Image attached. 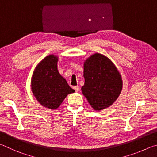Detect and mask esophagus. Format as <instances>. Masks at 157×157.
Returning a JSON list of instances; mask_svg holds the SVG:
<instances>
[{
	"label": "esophagus",
	"instance_id": "esophagus-1",
	"mask_svg": "<svg viewBox=\"0 0 157 157\" xmlns=\"http://www.w3.org/2000/svg\"><path fill=\"white\" fill-rule=\"evenodd\" d=\"M73 89L75 90V91L76 92L79 91V86H73Z\"/></svg>",
	"mask_w": 157,
	"mask_h": 157
}]
</instances>
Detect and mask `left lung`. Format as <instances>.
Segmentation results:
<instances>
[{"instance_id":"8db88e82","label":"left lung","mask_w":157,"mask_h":157,"mask_svg":"<svg viewBox=\"0 0 157 157\" xmlns=\"http://www.w3.org/2000/svg\"><path fill=\"white\" fill-rule=\"evenodd\" d=\"M82 94L95 110L109 107L121 94V76L113 62L104 55L96 53L86 60Z\"/></svg>"}]
</instances>
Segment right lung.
Masks as SVG:
<instances>
[{
  "label": "right lung",
  "mask_w": 157,
  "mask_h": 157,
  "mask_svg": "<svg viewBox=\"0 0 157 157\" xmlns=\"http://www.w3.org/2000/svg\"><path fill=\"white\" fill-rule=\"evenodd\" d=\"M58 59L50 55L36 66L32 78V91L44 107L56 109L67 95L73 93L66 79L57 70Z\"/></svg>",
  "instance_id": "obj_1"
}]
</instances>
